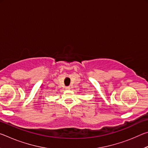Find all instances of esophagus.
<instances>
[{
	"mask_svg": "<svg viewBox=\"0 0 148 148\" xmlns=\"http://www.w3.org/2000/svg\"><path fill=\"white\" fill-rule=\"evenodd\" d=\"M65 89H66V90H69L71 88H70V87L69 86V87H65Z\"/></svg>",
	"mask_w": 148,
	"mask_h": 148,
	"instance_id": "esophagus-1",
	"label": "esophagus"
}]
</instances>
